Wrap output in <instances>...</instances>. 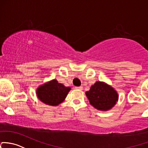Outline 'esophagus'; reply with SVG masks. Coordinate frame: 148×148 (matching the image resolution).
Returning a JSON list of instances; mask_svg holds the SVG:
<instances>
[{
	"label": "esophagus",
	"mask_w": 148,
	"mask_h": 148,
	"mask_svg": "<svg viewBox=\"0 0 148 148\" xmlns=\"http://www.w3.org/2000/svg\"><path fill=\"white\" fill-rule=\"evenodd\" d=\"M75 88L76 89H78V90H82L83 89V87L82 86H76Z\"/></svg>",
	"instance_id": "1"
}]
</instances>
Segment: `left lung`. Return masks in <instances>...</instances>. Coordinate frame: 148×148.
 Here are the masks:
<instances>
[{
  "instance_id": "obj_1",
  "label": "left lung",
  "mask_w": 148,
  "mask_h": 148,
  "mask_svg": "<svg viewBox=\"0 0 148 148\" xmlns=\"http://www.w3.org/2000/svg\"><path fill=\"white\" fill-rule=\"evenodd\" d=\"M86 95L90 103L100 111L111 109L118 101L116 91L103 82H97L91 87Z\"/></svg>"
}]
</instances>
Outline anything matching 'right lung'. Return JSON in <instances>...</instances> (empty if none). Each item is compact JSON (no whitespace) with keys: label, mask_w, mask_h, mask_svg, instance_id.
Listing matches in <instances>:
<instances>
[{"label":"right lung","mask_w":148,"mask_h":148,"mask_svg":"<svg viewBox=\"0 0 148 148\" xmlns=\"http://www.w3.org/2000/svg\"><path fill=\"white\" fill-rule=\"evenodd\" d=\"M70 89V87L64 86L54 79L39 87L37 90V95L39 99L45 103L57 106L64 100Z\"/></svg>","instance_id":"obj_1"}]
</instances>
